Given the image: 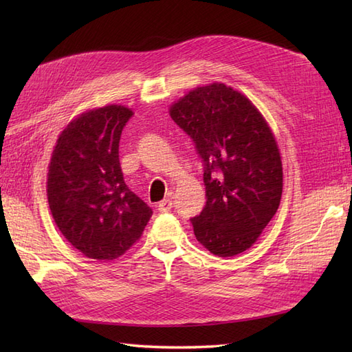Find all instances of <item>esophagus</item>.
<instances>
[{
  "label": "esophagus",
  "instance_id": "obj_1",
  "mask_svg": "<svg viewBox=\"0 0 352 352\" xmlns=\"http://www.w3.org/2000/svg\"><path fill=\"white\" fill-rule=\"evenodd\" d=\"M171 204H173V203H171V200L166 199V200H162V201L158 203L157 209H158V212H168L171 209Z\"/></svg>",
  "mask_w": 352,
  "mask_h": 352
}]
</instances>
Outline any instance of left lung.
I'll return each mask as SVG.
<instances>
[{
    "label": "left lung",
    "mask_w": 352,
    "mask_h": 352,
    "mask_svg": "<svg viewBox=\"0 0 352 352\" xmlns=\"http://www.w3.org/2000/svg\"><path fill=\"white\" fill-rule=\"evenodd\" d=\"M168 113L204 162L208 201L191 219L195 239L218 256L248 251L282 195V160L269 122L250 98L221 82L191 89Z\"/></svg>",
    "instance_id": "left-lung-1"
}]
</instances>
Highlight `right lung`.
Listing matches in <instances>:
<instances>
[{"mask_svg": "<svg viewBox=\"0 0 352 352\" xmlns=\"http://www.w3.org/2000/svg\"><path fill=\"white\" fill-rule=\"evenodd\" d=\"M130 107L85 110L65 125L47 170V201L61 234L85 256L111 261L140 241L152 209L128 190L119 139Z\"/></svg>", "mask_w": 352, "mask_h": 352, "instance_id": "1", "label": "right lung"}]
</instances>
